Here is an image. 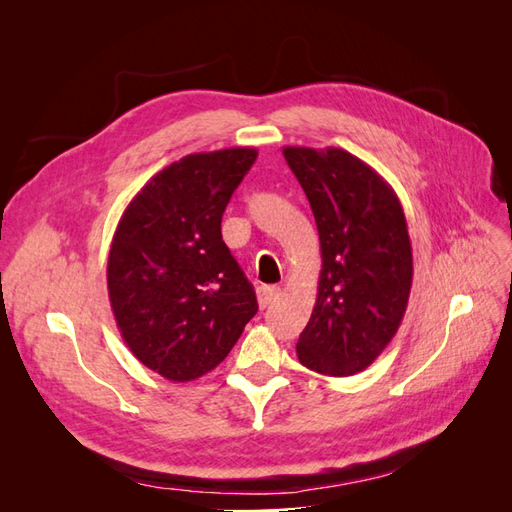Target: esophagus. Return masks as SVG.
<instances>
[{
    "label": "esophagus",
    "mask_w": 512,
    "mask_h": 512,
    "mask_svg": "<svg viewBox=\"0 0 512 512\" xmlns=\"http://www.w3.org/2000/svg\"><path fill=\"white\" fill-rule=\"evenodd\" d=\"M277 299H280V288H275V286H262V288L258 290V305H260V309L271 307Z\"/></svg>",
    "instance_id": "obj_1"
}]
</instances>
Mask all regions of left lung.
<instances>
[{"label": "left lung", "mask_w": 512, "mask_h": 512, "mask_svg": "<svg viewBox=\"0 0 512 512\" xmlns=\"http://www.w3.org/2000/svg\"><path fill=\"white\" fill-rule=\"evenodd\" d=\"M312 207L322 269L301 365L324 376L367 369L395 337L412 288V245L393 188L352 153L284 147Z\"/></svg>", "instance_id": "left-lung-1"}]
</instances>
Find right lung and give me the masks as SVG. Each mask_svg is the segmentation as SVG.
I'll return each mask as SVG.
<instances>
[{"mask_svg":"<svg viewBox=\"0 0 512 512\" xmlns=\"http://www.w3.org/2000/svg\"><path fill=\"white\" fill-rule=\"evenodd\" d=\"M258 156L192 153L153 175L123 211L106 265L108 299L132 354L173 382L218 367L258 312L222 241V215Z\"/></svg>","mask_w":512,"mask_h":512,"instance_id":"right-lung-1","label":"right lung"}]
</instances>
